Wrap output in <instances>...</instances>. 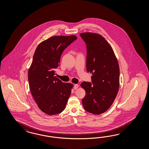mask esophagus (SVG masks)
I'll return each mask as SVG.
<instances>
[{"label": "esophagus", "mask_w": 149, "mask_h": 149, "mask_svg": "<svg viewBox=\"0 0 149 149\" xmlns=\"http://www.w3.org/2000/svg\"><path fill=\"white\" fill-rule=\"evenodd\" d=\"M78 87H79V85H77V84H75V85H74V89L76 90L78 88Z\"/></svg>", "instance_id": "1"}]
</instances>
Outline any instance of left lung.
Masks as SVG:
<instances>
[{
	"instance_id": "obj_1",
	"label": "left lung",
	"mask_w": 149,
	"mask_h": 149,
	"mask_svg": "<svg viewBox=\"0 0 149 149\" xmlns=\"http://www.w3.org/2000/svg\"><path fill=\"white\" fill-rule=\"evenodd\" d=\"M80 35L86 44V69L92 74V83L81 84L86 91L82 105L88 112L100 114L109 109L117 97L119 64L111 46L100 35L85 32Z\"/></svg>"
}]
</instances>
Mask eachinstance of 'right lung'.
I'll return each mask as SVG.
<instances>
[{"label": "right lung", "instance_id": "1", "mask_svg": "<svg viewBox=\"0 0 149 149\" xmlns=\"http://www.w3.org/2000/svg\"><path fill=\"white\" fill-rule=\"evenodd\" d=\"M77 39L74 35L52 36L39 44L34 53L28 72L30 89L39 109L48 115L62 112L71 94L72 84L56 78L55 70L64 49Z\"/></svg>", "mask_w": 149, "mask_h": 149}]
</instances>
